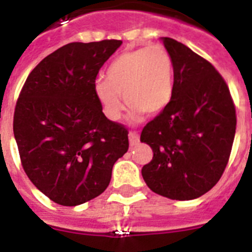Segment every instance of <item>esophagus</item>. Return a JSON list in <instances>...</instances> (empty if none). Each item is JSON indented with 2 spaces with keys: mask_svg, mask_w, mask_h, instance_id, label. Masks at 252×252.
<instances>
[{
  "mask_svg": "<svg viewBox=\"0 0 252 252\" xmlns=\"http://www.w3.org/2000/svg\"><path fill=\"white\" fill-rule=\"evenodd\" d=\"M128 136H129V143L132 146L137 145V143L139 142V134L136 132V130H130Z\"/></svg>",
  "mask_w": 252,
  "mask_h": 252,
  "instance_id": "obj_1",
  "label": "esophagus"
}]
</instances>
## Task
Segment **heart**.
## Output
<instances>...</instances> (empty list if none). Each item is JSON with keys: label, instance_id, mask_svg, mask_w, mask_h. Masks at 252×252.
Instances as JSON below:
<instances>
[{"label": "heart", "instance_id": "heart-1", "mask_svg": "<svg viewBox=\"0 0 252 252\" xmlns=\"http://www.w3.org/2000/svg\"><path fill=\"white\" fill-rule=\"evenodd\" d=\"M94 92L111 120L124 110L122 94L132 106V119L160 113L172 98V56L161 44L126 51L109 65L106 79L97 80Z\"/></svg>", "mask_w": 252, "mask_h": 252}]
</instances>
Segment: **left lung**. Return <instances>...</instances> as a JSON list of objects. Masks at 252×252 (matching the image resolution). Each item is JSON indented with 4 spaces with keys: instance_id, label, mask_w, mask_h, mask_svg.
Returning <instances> with one entry per match:
<instances>
[{
    "instance_id": "left-lung-1",
    "label": "left lung",
    "mask_w": 252,
    "mask_h": 252,
    "mask_svg": "<svg viewBox=\"0 0 252 252\" xmlns=\"http://www.w3.org/2000/svg\"><path fill=\"white\" fill-rule=\"evenodd\" d=\"M172 56V98L143 126L141 142L154 156L142 177L151 191L172 200H193L217 185L236 134V106L220 73L173 38H162Z\"/></svg>"
}]
</instances>
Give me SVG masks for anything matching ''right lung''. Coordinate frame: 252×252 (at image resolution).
Returning a JSON list of instances; mask_svg holds the SVG:
<instances>
[{"instance_id":"add662e5","label":"right lung","mask_w":252,"mask_h":252,"mask_svg":"<svg viewBox=\"0 0 252 252\" xmlns=\"http://www.w3.org/2000/svg\"><path fill=\"white\" fill-rule=\"evenodd\" d=\"M119 39L67 43L31 71L14 113L20 161L50 200L77 206L107 188L115 161L129 147L128 129L102 113L97 74Z\"/></svg>"}]
</instances>
